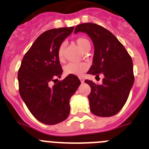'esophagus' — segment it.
<instances>
[{
  "mask_svg": "<svg viewBox=\"0 0 149 149\" xmlns=\"http://www.w3.org/2000/svg\"><path fill=\"white\" fill-rule=\"evenodd\" d=\"M80 81H81V83H84V79L83 77H80Z\"/></svg>",
  "mask_w": 149,
  "mask_h": 149,
  "instance_id": "1",
  "label": "esophagus"
}]
</instances>
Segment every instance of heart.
I'll return each instance as SVG.
<instances>
[{
    "mask_svg": "<svg viewBox=\"0 0 149 149\" xmlns=\"http://www.w3.org/2000/svg\"><path fill=\"white\" fill-rule=\"evenodd\" d=\"M76 44L79 48L84 52H87L90 50L91 44L89 39L85 37H78L75 40ZM65 43L63 42L60 45L57 51V56L60 62L64 60V51H65ZM89 68L88 64L86 63H69L64 68V72L66 74H74L81 76L86 72Z\"/></svg>",
    "mask_w": 149,
    "mask_h": 149,
    "instance_id": "heart-1",
    "label": "heart"
}]
</instances>
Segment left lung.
<instances>
[{"instance_id": "8db88e82", "label": "left lung", "mask_w": 149, "mask_h": 149, "mask_svg": "<svg viewBox=\"0 0 149 149\" xmlns=\"http://www.w3.org/2000/svg\"><path fill=\"white\" fill-rule=\"evenodd\" d=\"M86 33L95 47L93 65L87 74L104 77L101 85L86 80L91 93L88 95L94 115L109 117L118 113L127 101L134 82L131 56L113 34L94 23H84L74 33Z\"/></svg>"}]
</instances>
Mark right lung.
<instances>
[{"label":"right lung","instance_id":"1","mask_svg":"<svg viewBox=\"0 0 149 149\" xmlns=\"http://www.w3.org/2000/svg\"><path fill=\"white\" fill-rule=\"evenodd\" d=\"M74 27L48 30L41 34L22 59L18 69L19 93L36 119L45 125L60 123L69 115V100L81 84L78 77L69 74L60 77L63 69L57 51Z\"/></svg>","mask_w":149,"mask_h":149}]
</instances>
